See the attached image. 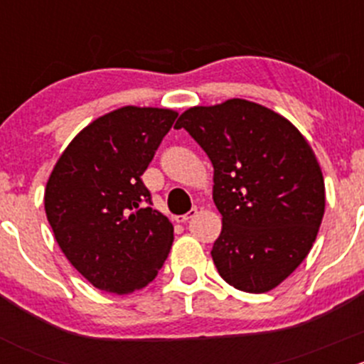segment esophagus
<instances>
[{"instance_id":"esophagus-1","label":"esophagus","mask_w":364,"mask_h":364,"mask_svg":"<svg viewBox=\"0 0 364 364\" xmlns=\"http://www.w3.org/2000/svg\"><path fill=\"white\" fill-rule=\"evenodd\" d=\"M196 215H197V209L192 208L188 213H185V215L176 216V222H178V223H186V222H188V220H192Z\"/></svg>"}]
</instances>
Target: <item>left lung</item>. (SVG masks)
I'll use <instances>...</instances> for the list:
<instances>
[{
	"label": "left lung",
	"mask_w": 364,
	"mask_h": 364,
	"mask_svg": "<svg viewBox=\"0 0 364 364\" xmlns=\"http://www.w3.org/2000/svg\"><path fill=\"white\" fill-rule=\"evenodd\" d=\"M185 128L211 160L222 232L211 250L220 277L262 294L306 259L326 208L324 178L294 124L255 102L190 107Z\"/></svg>",
	"instance_id": "1"
}]
</instances>
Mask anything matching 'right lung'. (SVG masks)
Listing matches in <instances>:
<instances>
[{
	"instance_id": "obj_1",
	"label": "right lung",
	"mask_w": 364,
	"mask_h": 364,
	"mask_svg": "<svg viewBox=\"0 0 364 364\" xmlns=\"http://www.w3.org/2000/svg\"><path fill=\"white\" fill-rule=\"evenodd\" d=\"M176 117L171 109H116L80 130L50 172L43 204L54 237L100 291L146 287L171 252L174 227L148 205L141 176Z\"/></svg>"
}]
</instances>
